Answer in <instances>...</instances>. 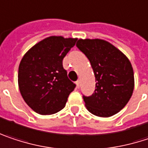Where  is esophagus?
I'll return each mask as SVG.
<instances>
[{
    "label": "esophagus",
    "mask_w": 148,
    "mask_h": 148,
    "mask_svg": "<svg viewBox=\"0 0 148 148\" xmlns=\"http://www.w3.org/2000/svg\"><path fill=\"white\" fill-rule=\"evenodd\" d=\"M76 85H77V87L79 88V86H80V80L79 79L76 81Z\"/></svg>",
    "instance_id": "obj_1"
}]
</instances>
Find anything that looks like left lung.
I'll use <instances>...</instances> for the list:
<instances>
[{
	"mask_svg": "<svg viewBox=\"0 0 148 148\" xmlns=\"http://www.w3.org/2000/svg\"><path fill=\"white\" fill-rule=\"evenodd\" d=\"M76 47L87 58L96 78L91 96H83L87 110L99 117L119 113L130 99L134 90V72L127 58L109 42L79 40Z\"/></svg>",
	"mask_w": 148,
	"mask_h": 148,
	"instance_id": "obj_1",
	"label": "left lung"
}]
</instances>
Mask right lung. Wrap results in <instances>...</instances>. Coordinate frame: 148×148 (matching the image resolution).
<instances>
[{"label": "right lung", "mask_w": 148, "mask_h": 148, "mask_svg": "<svg viewBox=\"0 0 148 148\" xmlns=\"http://www.w3.org/2000/svg\"><path fill=\"white\" fill-rule=\"evenodd\" d=\"M77 39L51 36L40 41L23 56L18 67V86L25 102L37 114L62 110L76 85L67 75L62 60Z\"/></svg>", "instance_id": "obj_1"}]
</instances>
